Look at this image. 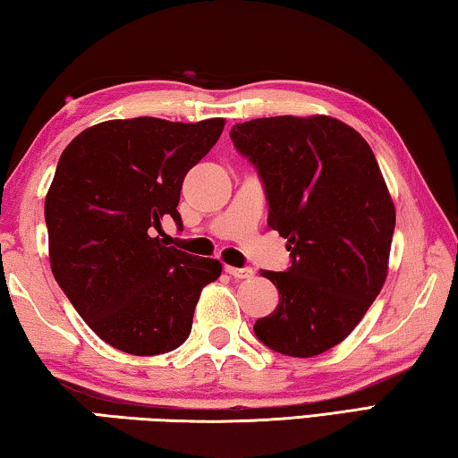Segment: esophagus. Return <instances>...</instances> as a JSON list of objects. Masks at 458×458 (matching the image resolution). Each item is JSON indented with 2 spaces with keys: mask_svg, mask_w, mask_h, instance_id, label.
<instances>
[{
  "mask_svg": "<svg viewBox=\"0 0 458 458\" xmlns=\"http://www.w3.org/2000/svg\"><path fill=\"white\" fill-rule=\"evenodd\" d=\"M232 278H250L254 275V270L250 267H242V268H236V267H226L224 268Z\"/></svg>",
  "mask_w": 458,
  "mask_h": 458,
  "instance_id": "esophagus-1",
  "label": "esophagus"
}]
</instances>
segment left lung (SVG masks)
Masks as SVG:
<instances>
[{
  "label": "left lung",
  "mask_w": 458,
  "mask_h": 458,
  "mask_svg": "<svg viewBox=\"0 0 458 458\" xmlns=\"http://www.w3.org/2000/svg\"><path fill=\"white\" fill-rule=\"evenodd\" d=\"M230 139L259 172L268 226L291 267L262 270L278 305L254 323L273 352L313 358L344 341L382 291L396 210L366 139L331 117L238 123Z\"/></svg>",
  "instance_id": "8db88e82"
}]
</instances>
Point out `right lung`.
<instances>
[{"instance_id": "1", "label": "right lung", "mask_w": 458, "mask_h": 458, "mask_svg": "<svg viewBox=\"0 0 458 458\" xmlns=\"http://www.w3.org/2000/svg\"><path fill=\"white\" fill-rule=\"evenodd\" d=\"M224 119L105 121L62 151L46 196L50 267L97 335L131 355L180 347L214 259L165 246L161 220L177 212L185 174L222 135Z\"/></svg>"}]
</instances>
